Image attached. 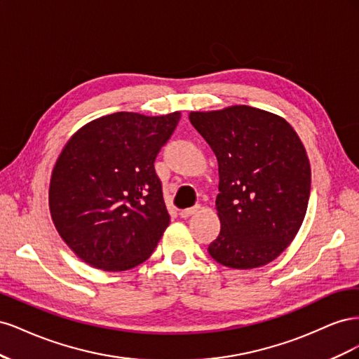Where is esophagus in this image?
Instances as JSON below:
<instances>
[{"label": "esophagus", "mask_w": 359, "mask_h": 359, "mask_svg": "<svg viewBox=\"0 0 359 359\" xmlns=\"http://www.w3.org/2000/svg\"><path fill=\"white\" fill-rule=\"evenodd\" d=\"M199 210H201V206H199V205H194V206H191V208L182 210V211L180 212V215L182 217V219H189V217H191V215H194V214H198Z\"/></svg>", "instance_id": "1"}]
</instances>
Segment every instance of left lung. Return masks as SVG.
<instances>
[{"label": "left lung", "instance_id": "obj_1", "mask_svg": "<svg viewBox=\"0 0 359 359\" xmlns=\"http://www.w3.org/2000/svg\"><path fill=\"white\" fill-rule=\"evenodd\" d=\"M189 118L219 161L222 229L211 257L233 269L273 262L307 212L311 169L301 139L285 118L245 104Z\"/></svg>", "mask_w": 359, "mask_h": 359}]
</instances>
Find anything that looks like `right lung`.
<instances>
[{
    "instance_id": "1",
    "label": "right lung",
    "mask_w": 359,
    "mask_h": 359,
    "mask_svg": "<svg viewBox=\"0 0 359 359\" xmlns=\"http://www.w3.org/2000/svg\"><path fill=\"white\" fill-rule=\"evenodd\" d=\"M181 112H115L93 119L62 148L49 184L60 236L85 264L135 268L154 252L170 217L154 160Z\"/></svg>"
}]
</instances>
